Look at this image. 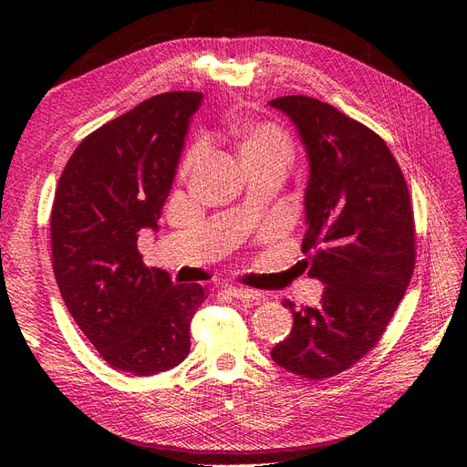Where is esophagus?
I'll list each match as a JSON object with an SVG mask.
<instances>
[{
    "mask_svg": "<svg viewBox=\"0 0 467 467\" xmlns=\"http://www.w3.org/2000/svg\"><path fill=\"white\" fill-rule=\"evenodd\" d=\"M225 292H228L232 298L235 300H242V302H255L259 300V294L253 292V290H247V288H239V286H225L223 288Z\"/></svg>",
    "mask_w": 467,
    "mask_h": 467,
    "instance_id": "1",
    "label": "esophagus"
}]
</instances>
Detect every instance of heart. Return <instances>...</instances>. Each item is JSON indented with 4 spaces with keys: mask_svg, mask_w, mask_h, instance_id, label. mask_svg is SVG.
I'll return each instance as SVG.
<instances>
[{
    "mask_svg": "<svg viewBox=\"0 0 467 467\" xmlns=\"http://www.w3.org/2000/svg\"><path fill=\"white\" fill-rule=\"evenodd\" d=\"M237 140H239V150H242L245 161L276 160V161L288 163L292 158L290 136L282 130L278 124H273V122L244 124L242 129L237 130ZM196 153H199V148L192 150L187 155L185 163H182V169H185V171L192 165Z\"/></svg>",
    "mask_w": 467,
    "mask_h": 467,
    "instance_id": "obj_1",
    "label": "heart"
}]
</instances>
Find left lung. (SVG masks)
Here are the masks:
<instances>
[{"label": "left lung", "instance_id": "obj_1", "mask_svg": "<svg viewBox=\"0 0 467 467\" xmlns=\"http://www.w3.org/2000/svg\"><path fill=\"white\" fill-rule=\"evenodd\" d=\"M292 120L309 165L302 251L323 288L316 307L292 309L290 335L273 347L282 368L331 378L368 352L398 309L415 268L407 182L384 140L314 97L273 99Z\"/></svg>", "mask_w": 467, "mask_h": 467}]
</instances>
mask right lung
Wrapping results in <instances>:
<instances>
[{"instance_id":"add662e5","label":"right lung","mask_w":467,"mask_h":467,"mask_svg":"<svg viewBox=\"0 0 467 467\" xmlns=\"http://www.w3.org/2000/svg\"><path fill=\"white\" fill-rule=\"evenodd\" d=\"M202 93L155 95L103 124L76 148L56 189L52 265L67 312L112 368L151 376L191 348L201 285H173L138 253L158 230Z\"/></svg>"}]
</instances>
